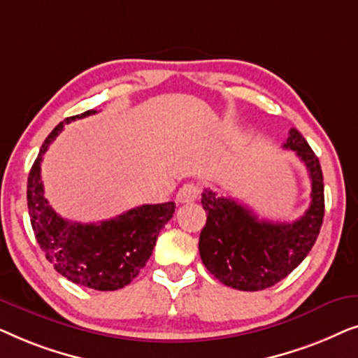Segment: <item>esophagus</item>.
Listing matches in <instances>:
<instances>
[{"label":"esophagus","instance_id":"34e87169","mask_svg":"<svg viewBox=\"0 0 358 358\" xmlns=\"http://www.w3.org/2000/svg\"><path fill=\"white\" fill-rule=\"evenodd\" d=\"M199 192L200 190L195 184H184L182 187L178 190V194H176V202L178 203L194 202V200L199 197Z\"/></svg>","mask_w":358,"mask_h":358}]
</instances>
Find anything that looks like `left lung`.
Here are the masks:
<instances>
[{
	"label": "left lung",
	"instance_id": "obj_1",
	"mask_svg": "<svg viewBox=\"0 0 358 358\" xmlns=\"http://www.w3.org/2000/svg\"><path fill=\"white\" fill-rule=\"evenodd\" d=\"M283 148L295 151L311 179V203L292 223L259 220L234 199L205 189L202 205L207 223L200 233L203 266L223 285L257 292L275 285L293 272L311 251L324 218V182L315 151L300 131L292 129Z\"/></svg>",
	"mask_w": 358,
	"mask_h": 358
}]
</instances>
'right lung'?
I'll list each match as a JSON object with an SVG mask.
<instances>
[{"label":"right lung","mask_w":358,"mask_h":358,"mask_svg":"<svg viewBox=\"0 0 358 358\" xmlns=\"http://www.w3.org/2000/svg\"><path fill=\"white\" fill-rule=\"evenodd\" d=\"M96 114L86 110L60 122L43 141L27 179V207L38 246L58 273L78 285L112 292L124 288L145 267L176 203L141 205L101 223L62 218L43 197L41 163L63 125Z\"/></svg>","instance_id":"add662e5"}]
</instances>
